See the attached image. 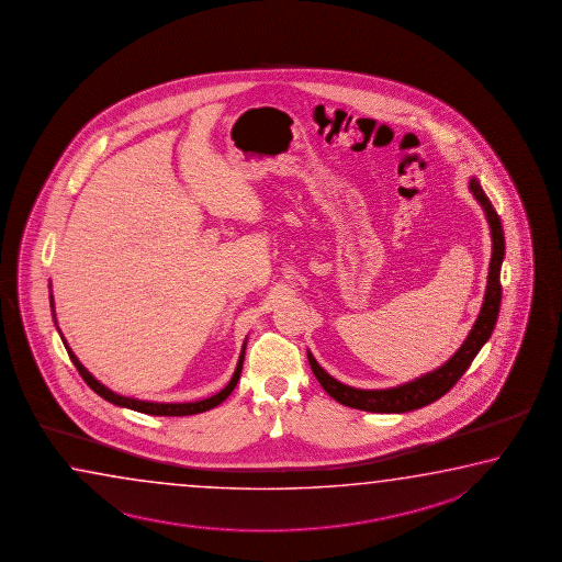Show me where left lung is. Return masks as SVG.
Instances as JSON below:
<instances>
[{
  "label": "left lung",
  "mask_w": 562,
  "mask_h": 562,
  "mask_svg": "<svg viewBox=\"0 0 562 562\" xmlns=\"http://www.w3.org/2000/svg\"><path fill=\"white\" fill-rule=\"evenodd\" d=\"M470 191L476 196L485 212V218L490 222L492 232V259H490V273H487V286H485L484 305L480 308L477 321L468 334L467 340L460 346L450 360L438 370L430 371L419 380L403 383L400 387L391 390H356L350 385H344L340 381L334 380L314 360L313 353L308 352V363L313 368L318 383L333 400L342 403L346 407L353 409L370 411V413H407V411L420 409L430 405L432 401L440 400L445 393L457 385V381L464 375V371L474 362L476 353L487 342V338L494 333L499 303H502V283H499V271L505 256L504 228L502 220L497 216L490 199L485 196L477 179H470Z\"/></svg>",
  "instance_id": "1"
}]
</instances>
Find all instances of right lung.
I'll return each mask as SVG.
<instances>
[{"instance_id": "right-lung-1", "label": "right lung", "mask_w": 562, "mask_h": 562, "mask_svg": "<svg viewBox=\"0 0 562 562\" xmlns=\"http://www.w3.org/2000/svg\"><path fill=\"white\" fill-rule=\"evenodd\" d=\"M50 308H53V295H50ZM63 344H65V348H67L68 356H70V360L72 363L77 366L78 373L82 375V380L88 383V387L90 390H94L100 397H104L105 401H110V403H114L117 407H127V409L139 411V413H147V415H159V417H184V415H196V413H204V411L212 409V407H216L220 405L222 401L228 397L229 393L234 391L236 387V383L239 380V373H241V366H244V350H246V346H244V350L239 353L238 368L234 371V375H232V380H229L228 385L224 387V390L216 393V395H212L209 400L194 401V403H153V401H139L132 400V397H124V395H117L112 390H108L105 385H102L100 381L94 380V375H90V371L86 370L82 363L78 362L77 356L75 352L68 348V344L65 342V338H63Z\"/></svg>"}]
</instances>
